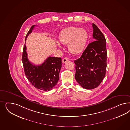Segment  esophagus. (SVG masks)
<instances>
[{
	"label": "esophagus",
	"instance_id": "1",
	"mask_svg": "<svg viewBox=\"0 0 130 130\" xmlns=\"http://www.w3.org/2000/svg\"><path fill=\"white\" fill-rule=\"evenodd\" d=\"M69 61V59L68 58H67V57H66V58H64L63 59V60H62V62H63V63H66V62H67V61Z\"/></svg>",
	"mask_w": 130,
	"mask_h": 130
}]
</instances>
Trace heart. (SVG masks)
Wrapping results in <instances>:
<instances>
[{"label": "heart", "instance_id": "1", "mask_svg": "<svg viewBox=\"0 0 130 130\" xmlns=\"http://www.w3.org/2000/svg\"><path fill=\"white\" fill-rule=\"evenodd\" d=\"M89 35L86 29L77 27L71 26L63 29L59 36V40L63 45H67L70 53L78 55L84 50ZM59 47H62L58 44Z\"/></svg>", "mask_w": 130, "mask_h": 130}]
</instances>
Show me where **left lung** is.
<instances>
[{
    "label": "left lung",
    "instance_id": "obj_1",
    "mask_svg": "<svg viewBox=\"0 0 130 130\" xmlns=\"http://www.w3.org/2000/svg\"><path fill=\"white\" fill-rule=\"evenodd\" d=\"M93 42L88 44L79 58L75 60V79L83 88L98 87L105 77L107 67L106 41L103 34L94 23Z\"/></svg>",
    "mask_w": 130,
    "mask_h": 130
}]
</instances>
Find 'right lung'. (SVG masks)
<instances>
[{"label":"right lung","mask_w":130,"mask_h":130,"mask_svg":"<svg viewBox=\"0 0 130 130\" xmlns=\"http://www.w3.org/2000/svg\"><path fill=\"white\" fill-rule=\"evenodd\" d=\"M33 25L27 34L25 40L31 33ZM26 46L24 45L22 53V63L27 79L35 88L43 91H49L54 88L59 79V73L62 67V59L49 57L39 66L34 65L28 58Z\"/></svg>","instance_id":"obj_1"}]
</instances>
